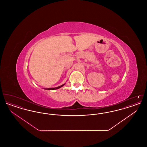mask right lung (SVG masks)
Here are the masks:
<instances>
[{"instance_id": "obj_1", "label": "right lung", "mask_w": 147, "mask_h": 147, "mask_svg": "<svg viewBox=\"0 0 147 147\" xmlns=\"http://www.w3.org/2000/svg\"><path fill=\"white\" fill-rule=\"evenodd\" d=\"M65 84H63V85H61V86H58V87H56V88H45V89H46V90H56V89H59V88H61V87H62L63 86H64Z\"/></svg>"}]
</instances>
